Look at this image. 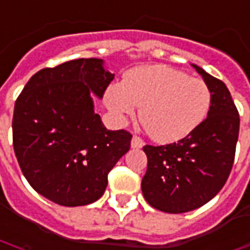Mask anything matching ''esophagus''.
I'll list each match as a JSON object with an SVG mask.
<instances>
[{
  "label": "esophagus",
  "instance_id": "34e87169",
  "mask_svg": "<svg viewBox=\"0 0 250 250\" xmlns=\"http://www.w3.org/2000/svg\"><path fill=\"white\" fill-rule=\"evenodd\" d=\"M142 146H144V141H142L140 137L134 135L133 138H131V148H134V149H140Z\"/></svg>",
  "mask_w": 250,
  "mask_h": 250
}]
</instances>
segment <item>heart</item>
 Returning a JSON list of instances; mask_svg holds the SVG:
<instances>
[{"mask_svg": "<svg viewBox=\"0 0 250 250\" xmlns=\"http://www.w3.org/2000/svg\"><path fill=\"white\" fill-rule=\"evenodd\" d=\"M105 104L120 123L140 119L152 140L168 144L183 140L205 122L211 106V91L202 79L166 65H145L127 72L123 84L105 92Z\"/></svg>", "mask_w": 250, "mask_h": 250, "instance_id": "1", "label": "heart"}]
</instances>
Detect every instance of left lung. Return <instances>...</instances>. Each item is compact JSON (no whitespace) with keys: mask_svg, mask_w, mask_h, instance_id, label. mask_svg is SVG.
<instances>
[{"mask_svg":"<svg viewBox=\"0 0 250 250\" xmlns=\"http://www.w3.org/2000/svg\"><path fill=\"white\" fill-rule=\"evenodd\" d=\"M192 66L211 91L208 117L178 142L142 148L148 158L142 195L152 208L173 214L195 210L219 194L231 173L239 134V115L227 85Z\"/></svg>","mask_w":250,"mask_h":250,"instance_id":"1","label":"left lung"}]
</instances>
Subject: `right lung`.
I'll use <instances>...</instances> for the list:
<instances>
[{
    "mask_svg": "<svg viewBox=\"0 0 250 250\" xmlns=\"http://www.w3.org/2000/svg\"><path fill=\"white\" fill-rule=\"evenodd\" d=\"M104 59L80 58L31 77L13 110V149L23 176L62 206L98 201L131 134L108 130L94 109L113 80Z\"/></svg>",
    "mask_w": 250,
    "mask_h": 250,
    "instance_id": "obj_1",
    "label": "right lung"
}]
</instances>
